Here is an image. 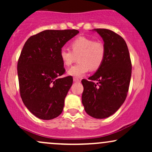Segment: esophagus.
Wrapping results in <instances>:
<instances>
[{
  "label": "esophagus",
  "instance_id": "esophagus-1",
  "mask_svg": "<svg viewBox=\"0 0 152 152\" xmlns=\"http://www.w3.org/2000/svg\"><path fill=\"white\" fill-rule=\"evenodd\" d=\"M74 81L76 82V83H78V82H80V80L77 78H74Z\"/></svg>",
  "mask_w": 152,
  "mask_h": 152
}]
</instances>
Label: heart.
<instances>
[{
    "label": "heart",
    "instance_id": "b5f03b06",
    "mask_svg": "<svg viewBox=\"0 0 152 152\" xmlns=\"http://www.w3.org/2000/svg\"><path fill=\"white\" fill-rule=\"evenodd\" d=\"M71 50L63 48L60 50L59 57L62 64L69 66L76 60L78 63L67 71L69 76L81 78L88 71H96L102 66L105 58V47L100 41L84 36L75 38L70 43Z\"/></svg>",
    "mask_w": 152,
    "mask_h": 152
}]
</instances>
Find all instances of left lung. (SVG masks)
Returning a JSON list of instances; mask_svg holds the SVG:
<instances>
[{
	"mask_svg": "<svg viewBox=\"0 0 152 152\" xmlns=\"http://www.w3.org/2000/svg\"><path fill=\"white\" fill-rule=\"evenodd\" d=\"M100 35L105 47V58L89 81L83 79L82 104L95 118L114 114L126 98L132 76V62L124 38L109 29L92 30Z\"/></svg>",
	"mask_w": 152,
	"mask_h": 152,
	"instance_id": "1",
	"label": "left lung"
}]
</instances>
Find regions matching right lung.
<instances>
[{"label": "right lung", "instance_id": "obj_1", "mask_svg": "<svg viewBox=\"0 0 152 152\" xmlns=\"http://www.w3.org/2000/svg\"><path fill=\"white\" fill-rule=\"evenodd\" d=\"M77 30H46L26 41L19 57L18 76L24 105L36 117L50 120L62 113L73 83L65 72L59 53Z\"/></svg>", "mask_w": 152, "mask_h": 152}]
</instances>
